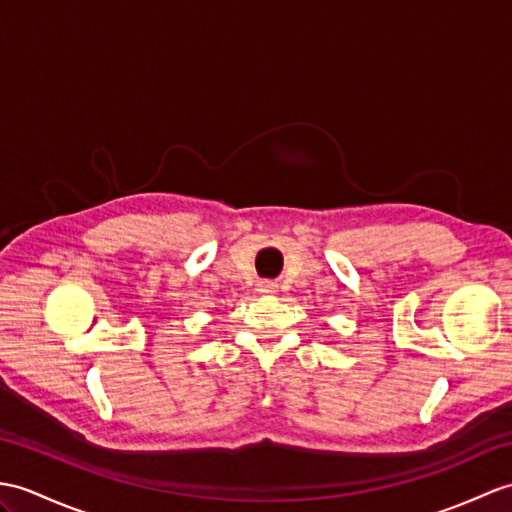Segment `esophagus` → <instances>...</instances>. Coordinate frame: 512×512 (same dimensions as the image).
<instances>
[{
  "mask_svg": "<svg viewBox=\"0 0 512 512\" xmlns=\"http://www.w3.org/2000/svg\"><path fill=\"white\" fill-rule=\"evenodd\" d=\"M257 292H261V294L277 292V283H272V281H259V283H257Z\"/></svg>",
  "mask_w": 512,
  "mask_h": 512,
  "instance_id": "34e87169",
  "label": "esophagus"
}]
</instances>
